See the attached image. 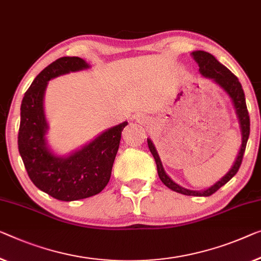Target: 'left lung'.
I'll return each instance as SVG.
<instances>
[{"instance_id":"1","label":"left lung","mask_w":261,"mask_h":261,"mask_svg":"<svg viewBox=\"0 0 261 261\" xmlns=\"http://www.w3.org/2000/svg\"><path fill=\"white\" fill-rule=\"evenodd\" d=\"M193 60L197 62L198 65H199V71L201 75L206 79H211L216 82V83L224 89L225 91L227 92V95L231 97L233 106L236 109V114L238 116L239 124H240V130H242V146H240L238 157H237L234 164L231 168V170L225 174V176L221 178L219 181H217L215 185L208 188L207 190H204V191H192V190H188L185 188H181L180 185H178L174 182L171 178L165 173L164 168H163L161 158H159L157 150L153 145V143L147 139V145H149V149L152 153L155 164H157V171L158 176L161 178V180L164 182V185L168 186L169 189L172 190V191H176L178 193L186 194V196H198V197H208L217 192L221 186L226 184V182L231 179V178L234 176V174L238 172V170L242 165L243 157L245 149H246V144L248 136H250V116H248L247 107H246V100H245V93L242 88V84L238 80V77L228 70L225 65L219 63L216 60V57L211 55V54L203 51V50H197V51H193L192 54Z\"/></svg>"}]
</instances>
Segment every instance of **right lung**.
<instances>
[{
	"label": "right lung",
	"instance_id": "obj_1",
	"mask_svg": "<svg viewBox=\"0 0 261 261\" xmlns=\"http://www.w3.org/2000/svg\"><path fill=\"white\" fill-rule=\"evenodd\" d=\"M80 57H61L36 76L21 104L18 151L28 176L49 196L62 201L84 199L108 185L117 154L120 136L127 122L104 131L92 142L68 157H58L48 147L43 98L48 82L71 71L88 69Z\"/></svg>",
	"mask_w": 261,
	"mask_h": 261
}]
</instances>
